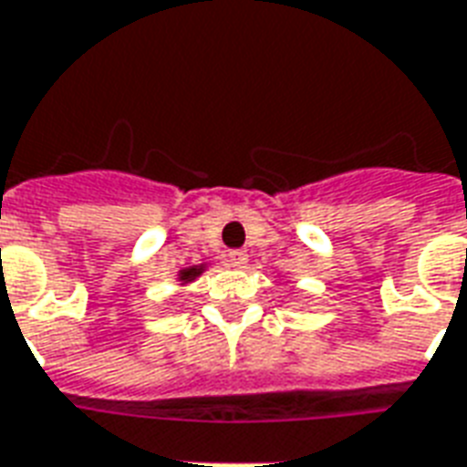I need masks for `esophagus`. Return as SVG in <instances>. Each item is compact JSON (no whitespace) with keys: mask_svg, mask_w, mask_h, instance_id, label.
Returning <instances> with one entry per match:
<instances>
[{"mask_svg":"<svg viewBox=\"0 0 467 467\" xmlns=\"http://www.w3.org/2000/svg\"><path fill=\"white\" fill-rule=\"evenodd\" d=\"M229 263L234 268H246L248 263V254L246 251H231L229 254Z\"/></svg>","mask_w":467,"mask_h":467,"instance_id":"34e87169","label":"esophagus"}]
</instances>
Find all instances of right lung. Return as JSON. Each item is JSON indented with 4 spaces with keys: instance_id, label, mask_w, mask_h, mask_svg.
<instances>
[{
    "instance_id": "obj_1",
    "label": "right lung",
    "mask_w": 467,
    "mask_h": 467,
    "mask_svg": "<svg viewBox=\"0 0 467 467\" xmlns=\"http://www.w3.org/2000/svg\"><path fill=\"white\" fill-rule=\"evenodd\" d=\"M206 271V263H202V265H189V268H182L180 273H177V278H180V285H187V283H192V280H196L202 273Z\"/></svg>"
}]
</instances>
